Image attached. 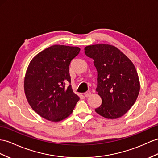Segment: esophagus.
<instances>
[{"instance_id": "esophagus-1", "label": "esophagus", "mask_w": 158, "mask_h": 158, "mask_svg": "<svg viewBox=\"0 0 158 158\" xmlns=\"http://www.w3.org/2000/svg\"><path fill=\"white\" fill-rule=\"evenodd\" d=\"M91 95V91H87V92H85V93H84V95L86 97V98H87V97H89Z\"/></svg>"}]
</instances>
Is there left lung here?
I'll use <instances>...</instances> for the list:
<instances>
[{
	"mask_svg": "<svg viewBox=\"0 0 158 158\" xmlns=\"http://www.w3.org/2000/svg\"><path fill=\"white\" fill-rule=\"evenodd\" d=\"M85 53L94 59L98 71L96 91L102 98L95 111L107 119H118L126 114L139 95L140 84L134 64L118 48L97 44L85 47Z\"/></svg>",
	"mask_w": 158,
	"mask_h": 158,
	"instance_id": "8db88e82",
	"label": "left lung"
}]
</instances>
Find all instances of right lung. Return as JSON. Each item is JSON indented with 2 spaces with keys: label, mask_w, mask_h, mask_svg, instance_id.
<instances>
[{
  "label": "right lung",
  "mask_w": 158,
  "mask_h": 158,
  "mask_svg": "<svg viewBox=\"0 0 158 158\" xmlns=\"http://www.w3.org/2000/svg\"><path fill=\"white\" fill-rule=\"evenodd\" d=\"M80 48L55 44L31 60L24 81L32 109L47 120L57 122L69 116L79 100L73 91L69 66Z\"/></svg>",
  "instance_id": "add662e5"
}]
</instances>
